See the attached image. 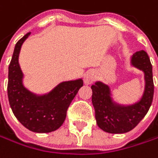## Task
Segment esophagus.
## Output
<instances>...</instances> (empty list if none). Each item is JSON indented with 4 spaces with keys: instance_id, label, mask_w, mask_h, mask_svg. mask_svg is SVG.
Returning <instances> with one entry per match:
<instances>
[{
    "instance_id": "1",
    "label": "esophagus",
    "mask_w": 158,
    "mask_h": 158,
    "mask_svg": "<svg viewBox=\"0 0 158 158\" xmlns=\"http://www.w3.org/2000/svg\"><path fill=\"white\" fill-rule=\"evenodd\" d=\"M95 78H96V75L94 72L93 71H89L87 72L85 75H84V78H83V81H84V83L89 85V84H92L94 81H95Z\"/></svg>"
}]
</instances>
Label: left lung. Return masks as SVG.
Masks as SVG:
<instances>
[{"instance_id": "obj_1", "label": "left lung", "mask_w": 158, "mask_h": 158, "mask_svg": "<svg viewBox=\"0 0 158 158\" xmlns=\"http://www.w3.org/2000/svg\"><path fill=\"white\" fill-rule=\"evenodd\" d=\"M131 64L144 73L145 87L141 100L131 106H121L113 102L110 88L101 81L92 86V102L95 110L98 127L109 133H125L134 129L147 114L154 97L153 70L146 52H136Z\"/></svg>"}]
</instances>
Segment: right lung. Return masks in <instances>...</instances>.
Returning a JSON list of instances; mask_svg holds the SVG:
<instances>
[{"label": "right lung", "instance_id": "right-lung-1", "mask_svg": "<svg viewBox=\"0 0 158 158\" xmlns=\"http://www.w3.org/2000/svg\"><path fill=\"white\" fill-rule=\"evenodd\" d=\"M29 35L30 32L20 39L14 50L8 68V99L14 115L24 127L34 132L46 133L62 126L67 108L83 86V81L80 78L61 82L44 95H37L25 88L18 56L23 42Z\"/></svg>", "mask_w": 158, "mask_h": 158}]
</instances>
